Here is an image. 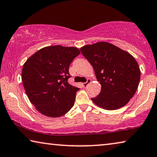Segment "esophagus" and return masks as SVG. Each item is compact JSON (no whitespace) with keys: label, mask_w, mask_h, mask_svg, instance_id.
I'll return each instance as SVG.
<instances>
[{"label":"esophagus","mask_w":157,"mask_h":157,"mask_svg":"<svg viewBox=\"0 0 157 157\" xmlns=\"http://www.w3.org/2000/svg\"><path fill=\"white\" fill-rule=\"evenodd\" d=\"M91 80L90 79H87V81H86V82H84V83L82 84V85H83L84 87H86V86H87L89 83H91Z\"/></svg>","instance_id":"obj_1"}]
</instances>
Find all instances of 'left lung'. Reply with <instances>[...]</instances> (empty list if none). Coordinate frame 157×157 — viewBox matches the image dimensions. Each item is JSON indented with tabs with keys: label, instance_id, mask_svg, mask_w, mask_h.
Instances as JSON below:
<instances>
[{
	"label": "left lung",
	"instance_id": "1",
	"mask_svg": "<svg viewBox=\"0 0 157 157\" xmlns=\"http://www.w3.org/2000/svg\"><path fill=\"white\" fill-rule=\"evenodd\" d=\"M80 51L93 66L101 85L98 96L91 98L94 103L109 110L126 105L140 79V68L133 56L106 42L85 45Z\"/></svg>",
	"mask_w": 157,
	"mask_h": 157
}]
</instances>
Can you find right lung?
<instances>
[{"label": "right lung", "mask_w": 157, "mask_h": 157, "mask_svg": "<svg viewBox=\"0 0 157 157\" xmlns=\"http://www.w3.org/2000/svg\"><path fill=\"white\" fill-rule=\"evenodd\" d=\"M79 54L76 47L49 46L36 52L24 64V87L41 114L59 117L73 108L79 88L68 83L69 66Z\"/></svg>", "instance_id": "obj_1"}]
</instances>
